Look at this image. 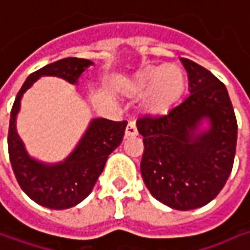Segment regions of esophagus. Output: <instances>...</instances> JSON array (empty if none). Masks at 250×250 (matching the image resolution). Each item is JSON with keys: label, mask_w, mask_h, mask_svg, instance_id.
I'll list each match as a JSON object with an SVG mask.
<instances>
[{"label": "esophagus", "mask_w": 250, "mask_h": 250, "mask_svg": "<svg viewBox=\"0 0 250 250\" xmlns=\"http://www.w3.org/2000/svg\"><path fill=\"white\" fill-rule=\"evenodd\" d=\"M125 137H136L137 134H138L136 125H134L133 122H130V123L127 125V127H125Z\"/></svg>", "instance_id": "obj_1"}]
</instances>
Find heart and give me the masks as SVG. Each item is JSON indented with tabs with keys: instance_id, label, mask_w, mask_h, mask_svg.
<instances>
[{
	"instance_id": "obj_1",
	"label": "heart",
	"mask_w": 250,
	"mask_h": 250,
	"mask_svg": "<svg viewBox=\"0 0 250 250\" xmlns=\"http://www.w3.org/2000/svg\"><path fill=\"white\" fill-rule=\"evenodd\" d=\"M185 74L176 65L152 67L140 71L131 80L127 92L133 98L144 96V110L151 116L167 114L178 104L185 91Z\"/></svg>"
}]
</instances>
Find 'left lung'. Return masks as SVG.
<instances>
[{"label": "left lung", "mask_w": 250, "mask_h": 250, "mask_svg": "<svg viewBox=\"0 0 250 250\" xmlns=\"http://www.w3.org/2000/svg\"><path fill=\"white\" fill-rule=\"evenodd\" d=\"M189 75L190 95L168 114L143 117L141 176L146 189L170 208L206 206L231 175L238 125L223 82L208 70L180 59Z\"/></svg>", "instance_id": "8db88e82"}]
</instances>
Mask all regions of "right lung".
<instances>
[{
    "label": "right lung",
    "instance_id": "1",
    "mask_svg": "<svg viewBox=\"0 0 250 250\" xmlns=\"http://www.w3.org/2000/svg\"><path fill=\"white\" fill-rule=\"evenodd\" d=\"M91 65V60L68 57L30 74L18 92L11 110L8 152L15 178L32 200L51 210L70 208L89 196L109 155L123 141L127 122L92 119L70 155L60 162L50 164L30 157L18 134L17 116L21 101L39 78L59 77L71 85H78L80 77Z\"/></svg>",
    "mask_w": 250,
    "mask_h": 250
}]
</instances>
